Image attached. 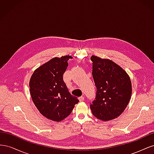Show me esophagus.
Wrapping results in <instances>:
<instances>
[{
  "mask_svg": "<svg viewBox=\"0 0 154 154\" xmlns=\"http://www.w3.org/2000/svg\"><path fill=\"white\" fill-rule=\"evenodd\" d=\"M78 99H79V100H80V101H82L84 100V97H83V96L79 97Z\"/></svg>",
  "mask_w": 154,
  "mask_h": 154,
  "instance_id": "esophagus-1",
  "label": "esophagus"
}]
</instances>
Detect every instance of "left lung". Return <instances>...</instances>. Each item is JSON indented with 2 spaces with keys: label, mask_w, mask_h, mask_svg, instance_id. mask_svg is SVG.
<instances>
[{
  "label": "left lung",
  "mask_w": 154,
  "mask_h": 154,
  "mask_svg": "<svg viewBox=\"0 0 154 154\" xmlns=\"http://www.w3.org/2000/svg\"><path fill=\"white\" fill-rule=\"evenodd\" d=\"M91 60L92 74L97 89L95 99L90 105L92 114L102 121L117 118L131 98L130 78L122 67L112 60L94 55Z\"/></svg>",
  "instance_id": "1"
}]
</instances>
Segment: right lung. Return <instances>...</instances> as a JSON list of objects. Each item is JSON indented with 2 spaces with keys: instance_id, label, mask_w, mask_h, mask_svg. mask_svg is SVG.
<instances>
[{
  "instance_id": "1",
  "label": "right lung",
  "mask_w": 154,
  "mask_h": 154,
  "mask_svg": "<svg viewBox=\"0 0 154 154\" xmlns=\"http://www.w3.org/2000/svg\"><path fill=\"white\" fill-rule=\"evenodd\" d=\"M70 58L69 55L52 58L36 69L29 81L31 96L37 109L54 122L67 118L79 102L63 80Z\"/></svg>"
}]
</instances>
